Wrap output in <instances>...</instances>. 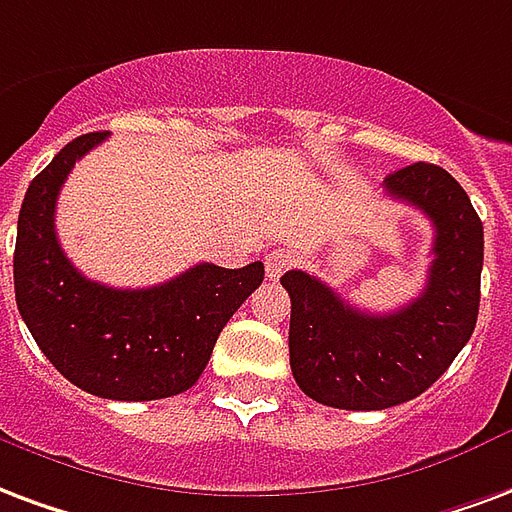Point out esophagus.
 <instances>
[{
	"mask_svg": "<svg viewBox=\"0 0 512 512\" xmlns=\"http://www.w3.org/2000/svg\"><path fill=\"white\" fill-rule=\"evenodd\" d=\"M293 263L295 255L290 249H274V252H268L266 255V274L271 276V279H279Z\"/></svg>",
	"mask_w": 512,
	"mask_h": 512,
	"instance_id": "obj_1",
	"label": "esophagus"
}]
</instances>
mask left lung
<instances>
[{"mask_svg":"<svg viewBox=\"0 0 512 512\" xmlns=\"http://www.w3.org/2000/svg\"><path fill=\"white\" fill-rule=\"evenodd\" d=\"M382 189L420 208L434 225L429 282L388 314L344 304L317 276L287 271L290 369L309 399L336 410H388L445 374L478 323L483 222L448 170L415 162Z\"/></svg>","mask_w":512,"mask_h":512,"instance_id":"obj_1","label":"left lung"}]
</instances>
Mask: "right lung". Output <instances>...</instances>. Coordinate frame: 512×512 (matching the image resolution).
<instances>
[{
  "mask_svg": "<svg viewBox=\"0 0 512 512\" xmlns=\"http://www.w3.org/2000/svg\"><path fill=\"white\" fill-rule=\"evenodd\" d=\"M105 132L67 143L26 189L15 236V304L48 361L81 391L113 401L168 399L192 388L227 320L266 268L200 263L146 290L92 282L56 238V198L67 173Z\"/></svg>",
  "mask_w": 512,
  "mask_h": 512,
  "instance_id": "1",
  "label": "right lung"
}]
</instances>
